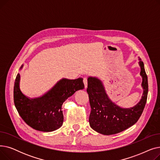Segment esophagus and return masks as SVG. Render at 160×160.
<instances>
[{
  "instance_id": "1",
  "label": "esophagus",
  "mask_w": 160,
  "mask_h": 160,
  "mask_svg": "<svg viewBox=\"0 0 160 160\" xmlns=\"http://www.w3.org/2000/svg\"><path fill=\"white\" fill-rule=\"evenodd\" d=\"M83 83H84V86H85V88H87L88 87V79L86 78H83Z\"/></svg>"
}]
</instances>
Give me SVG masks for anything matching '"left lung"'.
I'll use <instances>...</instances> for the list:
<instances>
[{"label": "left lung", "instance_id": "8db88e82", "mask_svg": "<svg viewBox=\"0 0 160 160\" xmlns=\"http://www.w3.org/2000/svg\"><path fill=\"white\" fill-rule=\"evenodd\" d=\"M142 77V95L135 106L123 108L109 98L101 80L89 77L87 92L89 95L91 113L89 118L92 129L103 135H113L122 132L137 122L145 106L148 95V78L144 63L139 58Z\"/></svg>", "mask_w": 160, "mask_h": 160}]
</instances>
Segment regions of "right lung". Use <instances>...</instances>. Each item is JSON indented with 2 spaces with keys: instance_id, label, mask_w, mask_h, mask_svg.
<instances>
[{
  "instance_id": "1",
  "label": "right lung",
  "mask_w": 160,
  "mask_h": 160,
  "mask_svg": "<svg viewBox=\"0 0 160 160\" xmlns=\"http://www.w3.org/2000/svg\"><path fill=\"white\" fill-rule=\"evenodd\" d=\"M23 65L20 67L21 70ZM21 76L16 77L13 88L15 106L19 115L28 125L36 130L52 132L60 128L63 122V103L76 91L83 89V78H62L42 96L30 98L20 89Z\"/></svg>"
}]
</instances>
